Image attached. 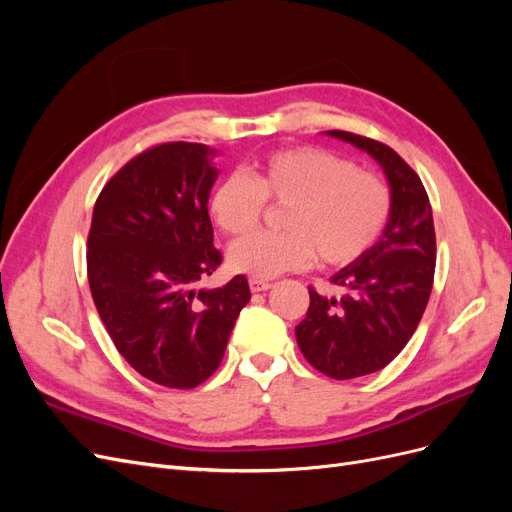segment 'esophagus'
<instances>
[{
    "label": "esophagus",
    "instance_id": "1",
    "mask_svg": "<svg viewBox=\"0 0 512 512\" xmlns=\"http://www.w3.org/2000/svg\"><path fill=\"white\" fill-rule=\"evenodd\" d=\"M271 282L267 280H256V277H250V290L252 292H262V290H269Z\"/></svg>",
    "mask_w": 512,
    "mask_h": 512
}]
</instances>
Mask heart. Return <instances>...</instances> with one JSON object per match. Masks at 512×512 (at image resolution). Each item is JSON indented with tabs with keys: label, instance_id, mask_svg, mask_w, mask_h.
Instances as JSON below:
<instances>
[{
	"label": "heart",
	"instance_id": "obj_1",
	"mask_svg": "<svg viewBox=\"0 0 512 512\" xmlns=\"http://www.w3.org/2000/svg\"><path fill=\"white\" fill-rule=\"evenodd\" d=\"M265 200L290 207L284 235H252L228 250L235 273L273 280L316 256L324 267H348L374 247L391 218V190L352 160L318 147H292L254 162L250 179L232 173L209 196L211 220L226 235L250 232Z\"/></svg>",
	"mask_w": 512,
	"mask_h": 512
}]
</instances>
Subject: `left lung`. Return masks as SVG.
<instances>
[{"mask_svg":"<svg viewBox=\"0 0 512 512\" xmlns=\"http://www.w3.org/2000/svg\"><path fill=\"white\" fill-rule=\"evenodd\" d=\"M374 158L391 188V218L378 243L354 265L331 275L342 297L309 288L297 344L307 363L335 380L374 374L404 350L429 301L436 271V230L427 192L397 153L371 138L329 130Z\"/></svg>","mask_w":512,"mask_h":512,"instance_id":"8db88e82","label":"left lung"}]
</instances>
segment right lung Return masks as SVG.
<instances>
[{
  "label": "right lung",
  "mask_w": 512,
  "mask_h": 512,
  "mask_svg": "<svg viewBox=\"0 0 512 512\" xmlns=\"http://www.w3.org/2000/svg\"><path fill=\"white\" fill-rule=\"evenodd\" d=\"M215 149L166 143L143 151L100 192L87 239L91 297L119 354L168 389H194L220 367L250 301L245 275L196 288L222 262L209 192Z\"/></svg>",
  "instance_id": "1"
}]
</instances>
